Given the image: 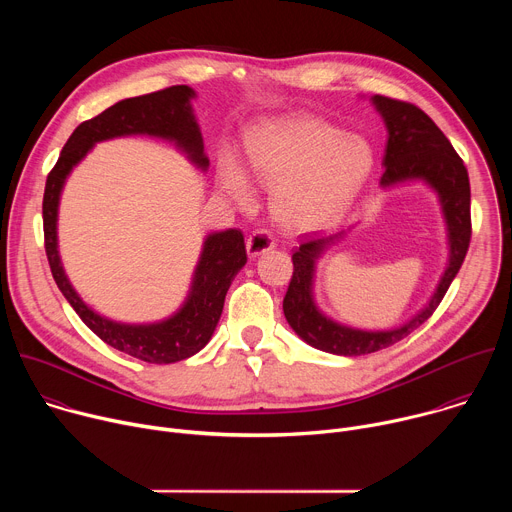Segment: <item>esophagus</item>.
<instances>
[{
    "label": "esophagus",
    "instance_id": "obj_1",
    "mask_svg": "<svg viewBox=\"0 0 512 512\" xmlns=\"http://www.w3.org/2000/svg\"><path fill=\"white\" fill-rule=\"evenodd\" d=\"M273 247H275L273 237L267 231H263V229H257V231H253V235L247 237V253H249V257H257L261 253H267Z\"/></svg>",
    "mask_w": 512,
    "mask_h": 512
}]
</instances>
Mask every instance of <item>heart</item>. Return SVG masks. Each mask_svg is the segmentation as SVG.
Instances as JSON below:
<instances>
[{
    "label": "heart",
    "instance_id": "obj_1",
    "mask_svg": "<svg viewBox=\"0 0 512 512\" xmlns=\"http://www.w3.org/2000/svg\"><path fill=\"white\" fill-rule=\"evenodd\" d=\"M247 164L255 180L275 190L273 208L281 225L320 229L350 206L373 170L375 154L358 135H342L318 117L296 115L261 123L247 139ZM218 186L241 204L253 196L233 156L221 160Z\"/></svg>",
    "mask_w": 512,
    "mask_h": 512
}]
</instances>
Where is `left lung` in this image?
<instances>
[{
    "mask_svg": "<svg viewBox=\"0 0 512 512\" xmlns=\"http://www.w3.org/2000/svg\"><path fill=\"white\" fill-rule=\"evenodd\" d=\"M373 103L389 131L381 186L389 188L409 180H423L437 192L448 225L450 261L429 304L415 318L395 330L367 332L330 320L314 304L312 281L316 259L336 237L306 239L291 255L294 275H291L283 298V314L304 342L340 356H360L389 348L417 330L444 300L450 283L464 263L472 237L468 170L452 148L450 139L429 119V115L411 103L383 95H375Z\"/></svg>",
    "mask_w": 512,
    "mask_h": 512,
    "instance_id": "left-lung-1",
    "label": "left lung"
}]
</instances>
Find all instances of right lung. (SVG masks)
Masks as SVG:
<instances>
[{
    "label": "right lung",
    "instance_id": "right-lung-1",
    "mask_svg": "<svg viewBox=\"0 0 512 512\" xmlns=\"http://www.w3.org/2000/svg\"><path fill=\"white\" fill-rule=\"evenodd\" d=\"M194 95L196 93L190 87L176 85L150 95L123 99L97 117L83 121L64 143L56 166L46 178L42 200L46 257L62 296L105 344L154 364L184 360L208 344L218 318L223 314L227 291L235 275L247 263L243 233L229 229L206 237L192 277L190 294L172 318L156 324H121L93 312L64 275L56 239L58 202L66 176L89 154L93 145L121 135H154L170 139L198 168L206 170L208 158L204 156L202 133L190 107Z\"/></svg>",
    "mask_w": 512,
    "mask_h": 512
}]
</instances>
